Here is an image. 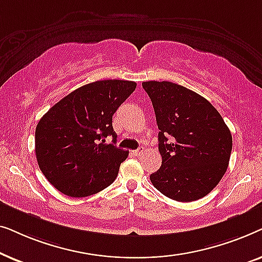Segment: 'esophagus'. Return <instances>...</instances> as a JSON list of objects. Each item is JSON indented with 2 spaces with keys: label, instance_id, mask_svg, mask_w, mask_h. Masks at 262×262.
<instances>
[{
  "label": "esophagus",
  "instance_id": "1",
  "mask_svg": "<svg viewBox=\"0 0 262 262\" xmlns=\"http://www.w3.org/2000/svg\"><path fill=\"white\" fill-rule=\"evenodd\" d=\"M143 151H144V148H143V146H141V148H138L137 150H135L134 154H135V155H137V156H141L142 154H143Z\"/></svg>",
  "mask_w": 262,
  "mask_h": 262
}]
</instances>
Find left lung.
I'll use <instances>...</instances> for the list:
<instances>
[{
  "mask_svg": "<svg viewBox=\"0 0 262 262\" xmlns=\"http://www.w3.org/2000/svg\"><path fill=\"white\" fill-rule=\"evenodd\" d=\"M155 111L162 164L154 187L177 202H194L212 191L227 171L231 132L202 95L168 81L142 83Z\"/></svg>",
  "mask_w": 262,
  "mask_h": 262,
  "instance_id": "1",
  "label": "left lung"
}]
</instances>
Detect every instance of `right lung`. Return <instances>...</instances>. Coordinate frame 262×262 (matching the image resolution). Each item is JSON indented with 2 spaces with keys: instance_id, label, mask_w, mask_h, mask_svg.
<instances>
[{
  "instance_id": "right-lung-1",
  "label": "right lung",
  "mask_w": 262,
  "mask_h": 262,
  "mask_svg": "<svg viewBox=\"0 0 262 262\" xmlns=\"http://www.w3.org/2000/svg\"><path fill=\"white\" fill-rule=\"evenodd\" d=\"M134 81H96L75 89L46 112L35 127L39 168L63 194L83 198L116 180L128 151L118 148L112 117L130 96ZM112 135L114 144L105 145Z\"/></svg>"
}]
</instances>
